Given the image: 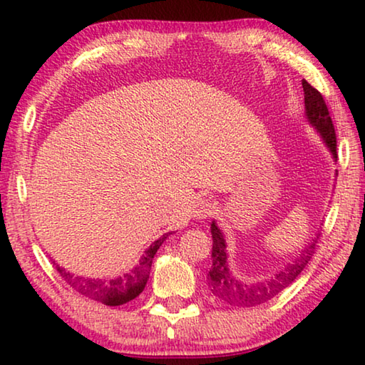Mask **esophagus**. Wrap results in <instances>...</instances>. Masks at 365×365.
Instances as JSON below:
<instances>
[{"mask_svg": "<svg viewBox=\"0 0 365 365\" xmlns=\"http://www.w3.org/2000/svg\"><path fill=\"white\" fill-rule=\"evenodd\" d=\"M193 214L197 220H205L207 217H211L214 214V205L209 200H205V197H202V200H200L195 205Z\"/></svg>", "mask_w": 365, "mask_h": 365, "instance_id": "esophagus-1", "label": "esophagus"}]
</instances>
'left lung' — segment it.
<instances>
[{"label": "left lung", "mask_w": 365, "mask_h": 365, "mask_svg": "<svg viewBox=\"0 0 365 365\" xmlns=\"http://www.w3.org/2000/svg\"><path fill=\"white\" fill-rule=\"evenodd\" d=\"M302 90H304V106L306 115L311 125L322 135L325 145L331 151L333 158L336 159V135L335 127H333L331 117L329 114L324 96L320 91L309 85L306 80H302ZM212 233V265L211 270L207 272V287L211 293L219 298L220 301L228 302L232 306L240 307H252L262 302L269 301L282 293L283 289L288 288L292 283L298 279V275L306 269V265L311 261L316 250L317 240H312L307 243L304 251L294 259L293 264H288L285 270H280L279 274L272 277L269 280L246 283L237 279L228 269L227 264V246L224 235L220 228L215 225V222L211 224Z\"/></svg>", "instance_id": "left-lung-1"}]
</instances>
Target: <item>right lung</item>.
<instances>
[{
  "label": "right lung",
  "instance_id": "obj_1",
  "mask_svg": "<svg viewBox=\"0 0 365 365\" xmlns=\"http://www.w3.org/2000/svg\"><path fill=\"white\" fill-rule=\"evenodd\" d=\"M170 233H165L156 242L150 245L143 256H141L140 262L135 267L127 272V274L114 277V279H88V277H78L73 275L71 272H67L64 267L53 261L56 265V270L59 275L63 277L66 283L72 287L80 294L86 296V298L95 299L98 302H103L106 306H122L125 302L132 301L143 292L146 287V282L150 279V270L153 264V257L156 255L159 246L165 242V238Z\"/></svg>",
  "mask_w": 365,
  "mask_h": 365
}]
</instances>
